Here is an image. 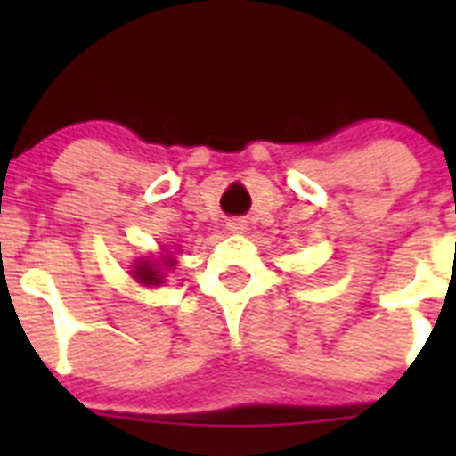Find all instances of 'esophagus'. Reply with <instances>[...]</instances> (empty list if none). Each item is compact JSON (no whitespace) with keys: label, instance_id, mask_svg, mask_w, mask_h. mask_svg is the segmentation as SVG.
Returning a JSON list of instances; mask_svg holds the SVG:
<instances>
[{"label":"esophagus","instance_id":"34e87169","mask_svg":"<svg viewBox=\"0 0 456 456\" xmlns=\"http://www.w3.org/2000/svg\"><path fill=\"white\" fill-rule=\"evenodd\" d=\"M228 231H231V232H244V231H247V221H244V219H231V221H228Z\"/></svg>","mask_w":456,"mask_h":456}]
</instances>
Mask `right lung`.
<instances>
[{
	"label": "right lung",
	"instance_id": "right-lung-1",
	"mask_svg": "<svg viewBox=\"0 0 456 456\" xmlns=\"http://www.w3.org/2000/svg\"><path fill=\"white\" fill-rule=\"evenodd\" d=\"M168 265V263H167ZM134 276L139 278L141 283H146V285H155V283H159V273H157V269H152V267H148V263H143V265H139V267H136V272H134Z\"/></svg>",
	"mask_w": 456,
	"mask_h": 456
}]
</instances>
